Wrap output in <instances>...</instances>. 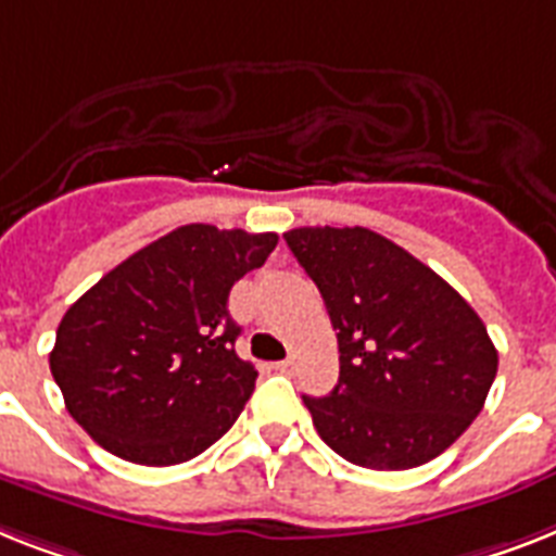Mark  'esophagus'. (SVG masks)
<instances>
[{
	"label": "esophagus",
	"mask_w": 556,
	"mask_h": 556,
	"mask_svg": "<svg viewBox=\"0 0 556 556\" xmlns=\"http://www.w3.org/2000/svg\"><path fill=\"white\" fill-rule=\"evenodd\" d=\"M274 368H277L279 374H288V377H291V374L296 371V363H293V359H282V363H277Z\"/></svg>",
	"instance_id": "obj_1"
}]
</instances>
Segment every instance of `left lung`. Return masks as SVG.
Returning <instances> with one entry per match:
<instances>
[{
    "instance_id": "8db88e82",
    "label": "left lung",
    "mask_w": 556,
    "mask_h": 556,
    "mask_svg": "<svg viewBox=\"0 0 556 556\" xmlns=\"http://www.w3.org/2000/svg\"><path fill=\"white\" fill-rule=\"evenodd\" d=\"M286 242L319 288L340 342V382L302 396L328 448L405 471L440 457L497 377L477 311L405 248L368 228H293Z\"/></svg>"
}]
</instances>
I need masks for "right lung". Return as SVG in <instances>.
<instances>
[{
    "label": "right lung",
    "mask_w": 556,
    "mask_h": 556,
    "mask_svg": "<svg viewBox=\"0 0 556 556\" xmlns=\"http://www.w3.org/2000/svg\"><path fill=\"white\" fill-rule=\"evenodd\" d=\"M277 233L182 225L108 270L56 328L51 374L71 417L116 457L176 466L211 448L254 394L228 293Z\"/></svg>",
    "instance_id": "1"
}]
</instances>
